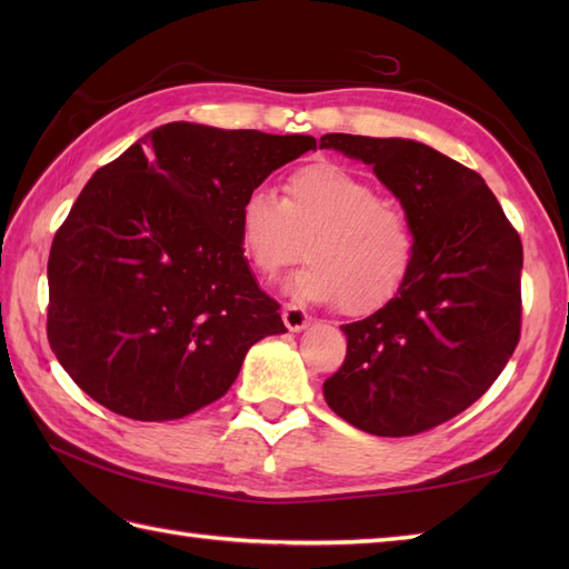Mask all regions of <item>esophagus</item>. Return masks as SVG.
Returning a JSON list of instances; mask_svg holds the SVG:
<instances>
[{"label":"esophagus","mask_w":569,"mask_h":569,"mask_svg":"<svg viewBox=\"0 0 569 569\" xmlns=\"http://www.w3.org/2000/svg\"><path fill=\"white\" fill-rule=\"evenodd\" d=\"M283 322H286V328L291 330V332H298V330H303L306 325H308V312L300 308V306H293V303H288L286 308H283Z\"/></svg>","instance_id":"obj_1"}]
</instances>
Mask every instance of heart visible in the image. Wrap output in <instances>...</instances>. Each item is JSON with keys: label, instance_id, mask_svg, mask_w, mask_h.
<instances>
[{"label": "heart", "instance_id": "1", "mask_svg": "<svg viewBox=\"0 0 569 569\" xmlns=\"http://www.w3.org/2000/svg\"><path fill=\"white\" fill-rule=\"evenodd\" d=\"M239 244L251 269L276 276L303 253L308 266L291 288L308 300L369 316L403 291L418 239L408 212L377 196L367 178L337 163H308L288 173L283 198L251 188L237 212Z\"/></svg>", "mask_w": 569, "mask_h": 569}]
</instances>
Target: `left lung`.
I'll list each match as a JSON object with an SVG mask.
<instances>
[{"label":"left lung","instance_id":"left-lung-1","mask_svg":"<svg viewBox=\"0 0 569 569\" xmlns=\"http://www.w3.org/2000/svg\"><path fill=\"white\" fill-rule=\"evenodd\" d=\"M320 149L369 163L418 239L403 291L342 325L347 357L325 401L379 438L438 428L497 381L521 340V237L485 178L426 143L325 134Z\"/></svg>","mask_w":569,"mask_h":569}]
</instances>
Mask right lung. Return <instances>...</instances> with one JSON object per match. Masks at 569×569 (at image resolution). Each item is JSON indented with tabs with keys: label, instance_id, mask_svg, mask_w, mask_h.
I'll return each instance as SVG.
<instances>
[{
	"label": "right lung",
	"instance_id": "add662e5",
	"mask_svg": "<svg viewBox=\"0 0 569 569\" xmlns=\"http://www.w3.org/2000/svg\"><path fill=\"white\" fill-rule=\"evenodd\" d=\"M306 134L173 122L82 188L48 257V342L80 389L131 420H176L234 383L249 347L286 332L253 281L237 212Z\"/></svg>",
	"mask_w": 569,
	"mask_h": 569
}]
</instances>
